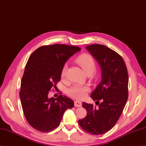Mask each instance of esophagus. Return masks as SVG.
Segmentation results:
<instances>
[{"instance_id":"obj_1","label":"esophagus","mask_w":146,"mask_h":146,"mask_svg":"<svg viewBox=\"0 0 146 146\" xmlns=\"http://www.w3.org/2000/svg\"><path fill=\"white\" fill-rule=\"evenodd\" d=\"M81 105H82V104H81V101H74V106L81 107Z\"/></svg>"}]
</instances>
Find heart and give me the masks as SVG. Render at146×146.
Returning a JSON list of instances; mask_svg holds the SVG:
<instances>
[{
	"label": "heart",
	"instance_id": "obj_1",
	"mask_svg": "<svg viewBox=\"0 0 146 146\" xmlns=\"http://www.w3.org/2000/svg\"><path fill=\"white\" fill-rule=\"evenodd\" d=\"M76 62L82 68L83 71L86 74L94 73L96 70V62L93 56L89 54L84 53L78 56L76 60ZM67 71V65H65L61 71V77L62 78H65ZM88 88L86 86L80 85H74L68 90V94L70 96L76 99H81L86 96Z\"/></svg>",
	"mask_w": 146,
	"mask_h": 146
}]
</instances>
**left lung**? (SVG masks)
I'll return each mask as SVG.
<instances>
[{"label":"left lung","mask_w":146,"mask_h":146,"mask_svg":"<svg viewBox=\"0 0 146 146\" xmlns=\"http://www.w3.org/2000/svg\"><path fill=\"white\" fill-rule=\"evenodd\" d=\"M86 48L101 70V81L90 96L99 106L83 102L87 115L78 123L87 133L100 135L111 130L123 113L128 98L127 70L123 58L106 46L93 44Z\"/></svg>","instance_id":"left-lung-1"}]
</instances>
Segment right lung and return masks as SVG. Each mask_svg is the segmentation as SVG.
<instances>
[{"label": "right lung", "instance_id": "1", "mask_svg": "<svg viewBox=\"0 0 146 146\" xmlns=\"http://www.w3.org/2000/svg\"><path fill=\"white\" fill-rule=\"evenodd\" d=\"M80 50L75 46L55 44L40 47L29 57L19 95L26 119L36 130L47 133L55 129L65 111L74 106L69 98L60 95L50 98L48 94L60 81L66 61Z\"/></svg>", "mask_w": 146, "mask_h": 146}]
</instances>
